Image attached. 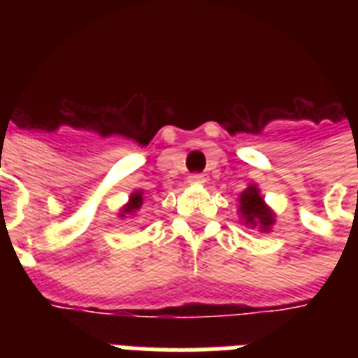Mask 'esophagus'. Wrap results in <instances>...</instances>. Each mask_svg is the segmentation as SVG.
<instances>
[{"label": "esophagus", "mask_w": 358, "mask_h": 358, "mask_svg": "<svg viewBox=\"0 0 358 358\" xmlns=\"http://www.w3.org/2000/svg\"><path fill=\"white\" fill-rule=\"evenodd\" d=\"M204 174H191L189 178H187V182L189 184H204Z\"/></svg>", "instance_id": "obj_1"}]
</instances>
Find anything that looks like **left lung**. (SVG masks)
<instances>
[{
  "mask_svg": "<svg viewBox=\"0 0 358 358\" xmlns=\"http://www.w3.org/2000/svg\"><path fill=\"white\" fill-rule=\"evenodd\" d=\"M239 213L243 223L250 229H258L260 232H269L275 223V213L262 199L260 191L255 184L239 195Z\"/></svg>",
  "mask_w": 358,
  "mask_h": 358,
  "instance_id": "left-lung-1",
  "label": "left lung"
}]
</instances>
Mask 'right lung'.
Here are the masks:
<instances>
[{
	"instance_id": "add662e5",
	"label": "right lung",
	"mask_w": 358,
	"mask_h": 358,
	"mask_svg": "<svg viewBox=\"0 0 358 358\" xmlns=\"http://www.w3.org/2000/svg\"><path fill=\"white\" fill-rule=\"evenodd\" d=\"M143 208V191L137 189L129 195L128 202L124 204L122 210H120V217H128V215H135Z\"/></svg>"
}]
</instances>
